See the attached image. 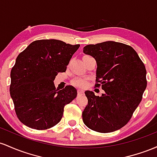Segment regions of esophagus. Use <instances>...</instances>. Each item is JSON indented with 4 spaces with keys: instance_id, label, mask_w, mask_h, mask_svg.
<instances>
[{
    "instance_id": "1",
    "label": "esophagus",
    "mask_w": 157,
    "mask_h": 157,
    "mask_svg": "<svg viewBox=\"0 0 157 157\" xmlns=\"http://www.w3.org/2000/svg\"><path fill=\"white\" fill-rule=\"evenodd\" d=\"M77 92H78V94H82V93H84V90L83 89H78Z\"/></svg>"
}]
</instances>
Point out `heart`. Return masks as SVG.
Masks as SVG:
<instances>
[{
    "label": "heart",
    "instance_id": "heart-1",
    "mask_svg": "<svg viewBox=\"0 0 157 157\" xmlns=\"http://www.w3.org/2000/svg\"><path fill=\"white\" fill-rule=\"evenodd\" d=\"M72 83L75 86H77V87H83V86L85 85L86 82L84 78H77L74 79L73 82H72Z\"/></svg>",
    "mask_w": 157,
    "mask_h": 157
}]
</instances>
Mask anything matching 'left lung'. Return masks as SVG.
Segmentation results:
<instances>
[{
    "instance_id": "1",
    "label": "left lung",
    "mask_w": 157,
    "mask_h": 157,
    "mask_svg": "<svg viewBox=\"0 0 157 157\" xmlns=\"http://www.w3.org/2000/svg\"><path fill=\"white\" fill-rule=\"evenodd\" d=\"M84 53L96 60V87L105 93L96 96L86 90L88 103L82 112L86 126L99 133H110L124 127L142 101L147 87L146 70L131 46L116 41L89 44Z\"/></svg>"
}]
</instances>
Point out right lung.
Here are the masks:
<instances>
[{"mask_svg":"<svg viewBox=\"0 0 157 157\" xmlns=\"http://www.w3.org/2000/svg\"><path fill=\"white\" fill-rule=\"evenodd\" d=\"M79 44L56 39L32 42L17 56L10 73V96L16 115L24 124L46 130L61 121L64 107L76 97L73 86L56 89L53 81L67 66Z\"/></svg>","mask_w":157,"mask_h":157,"instance_id":"right-lung-1","label":"right lung"}]
</instances>
